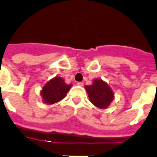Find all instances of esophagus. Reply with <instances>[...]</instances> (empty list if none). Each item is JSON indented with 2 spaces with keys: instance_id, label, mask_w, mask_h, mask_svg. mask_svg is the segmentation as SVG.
<instances>
[{
  "instance_id": "esophagus-1",
  "label": "esophagus",
  "mask_w": 157,
  "mask_h": 157,
  "mask_svg": "<svg viewBox=\"0 0 157 157\" xmlns=\"http://www.w3.org/2000/svg\"><path fill=\"white\" fill-rule=\"evenodd\" d=\"M78 86H83V82H78L77 83Z\"/></svg>"
}]
</instances>
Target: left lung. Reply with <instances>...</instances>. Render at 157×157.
Segmentation results:
<instances>
[{"label":"left lung","mask_w":157,"mask_h":157,"mask_svg":"<svg viewBox=\"0 0 157 157\" xmlns=\"http://www.w3.org/2000/svg\"><path fill=\"white\" fill-rule=\"evenodd\" d=\"M85 88L90 101L100 109H106L113 101L114 94L109 86L101 79H94L92 85Z\"/></svg>","instance_id":"left-lung-1"}]
</instances>
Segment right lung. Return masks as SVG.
Wrapping results in <instances>:
<instances>
[{
  "instance_id": "right-lung-1",
  "label": "right lung",
  "mask_w": 157,
  "mask_h": 157,
  "mask_svg": "<svg viewBox=\"0 0 157 157\" xmlns=\"http://www.w3.org/2000/svg\"><path fill=\"white\" fill-rule=\"evenodd\" d=\"M71 86L72 85L71 84H66L62 78H54L53 79L48 82L42 88L41 95L43 101L46 104L52 105L61 101Z\"/></svg>"
}]
</instances>
